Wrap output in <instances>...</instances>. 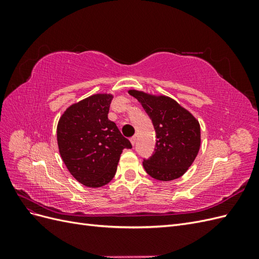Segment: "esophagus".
<instances>
[{
    "label": "esophagus",
    "mask_w": 259,
    "mask_h": 259,
    "mask_svg": "<svg viewBox=\"0 0 259 259\" xmlns=\"http://www.w3.org/2000/svg\"><path fill=\"white\" fill-rule=\"evenodd\" d=\"M136 140H137L136 135H134L133 137H131V143H132V145H133V146H134V145L136 144Z\"/></svg>",
    "instance_id": "obj_1"
}]
</instances>
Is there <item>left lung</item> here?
Segmentation results:
<instances>
[{"label":"left lung","instance_id":"8db88e82","mask_svg":"<svg viewBox=\"0 0 259 259\" xmlns=\"http://www.w3.org/2000/svg\"><path fill=\"white\" fill-rule=\"evenodd\" d=\"M138 99L155 131L154 152L143 165L151 177L169 182L183 176L191 166L201 144L200 124L186 109L166 96L128 92Z\"/></svg>","mask_w":259,"mask_h":259}]
</instances>
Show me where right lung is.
Listing matches in <instances>:
<instances>
[{
	"instance_id": "1",
	"label": "right lung",
	"mask_w": 259,
	"mask_h": 259,
	"mask_svg": "<svg viewBox=\"0 0 259 259\" xmlns=\"http://www.w3.org/2000/svg\"><path fill=\"white\" fill-rule=\"evenodd\" d=\"M112 95L97 94L69 107L57 126L59 152L71 175L86 187L114 177L123 149L132 144L108 119Z\"/></svg>"
}]
</instances>
